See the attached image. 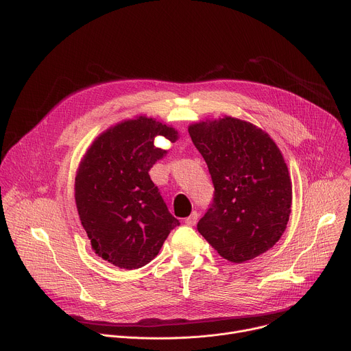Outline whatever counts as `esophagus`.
<instances>
[{"label": "esophagus", "instance_id": "obj_1", "mask_svg": "<svg viewBox=\"0 0 351 351\" xmlns=\"http://www.w3.org/2000/svg\"><path fill=\"white\" fill-rule=\"evenodd\" d=\"M197 219H198V214H197V211H193V213L184 219V223H186L187 226H194L195 222H197Z\"/></svg>", "mask_w": 351, "mask_h": 351}]
</instances>
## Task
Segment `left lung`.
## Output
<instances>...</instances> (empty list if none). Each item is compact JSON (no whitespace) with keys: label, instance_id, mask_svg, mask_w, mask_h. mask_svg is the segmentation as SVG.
<instances>
[{"label":"left lung","instance_id":"left-lung-1","mask_svg":"<svg viewBox=\"0 0 351 351\" xmlns=\"http://www.w3.org/2000/svg\"><path fill=\"white\" fill-rule=\"evenodd\" d=\"M189 134L215 189L198 232L221 257L236 264L268 252L291 211V180L275 141L253 123L232 117L194 123Z\"/></svg>","mask_w":351,"mask_h":351}]
</instances>
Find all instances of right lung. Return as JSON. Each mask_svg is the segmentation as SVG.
Instances as JSON below:
<instances>
[{
	"mask_svg": "<svg viewBox=\"0 0 351 351\" xmlns=\"http://www.w3.org/2000/svg\"><path fill=\"white\" fill-rule=\"evenodd\" d=\"M157 136L173 143L178 132L145 117L110 128L90 145L75 179L79 218L94 253L123 269L152 261L179 225L148 175L168 153L154 145Z\"/></svg>",
	"mask_w": 351,
	"mask_h": 351,
	"instance_id": "add662e5",
	"label": "right lung"
}]
</instances>
